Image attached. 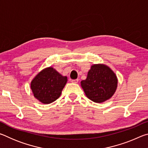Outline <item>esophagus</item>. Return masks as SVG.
I'll use <instances>...</instances> for the list:
<instances>
[{
    "label": "esophagus",
    "mask_w": 148,
    "mask_h": 148,
    "mask_svg": "<svg viewBox=\"0 0 148 148\" xmlns=\"http://www.w3.org/2000/svg\"><path fill=\"white\" fill-rule=\"evenodd\" d=\"M79 81V79H71V82L72 83H75V84H77V82Z\"/></svg>",
    "instance_id": "34e87169"
}]
</instances>
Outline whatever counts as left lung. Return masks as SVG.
<instances>
[{"instance_id": "left-lung-1", "label": "left lung", "mask_w": 148, "mask_h": 148, "mask_svg": "<svg viewBox=\"0 0 148 148\" xmlns=\"http://www.w3.org/2000/svg\"><path fill=\"white\" fill-rule=\"evenodd\" d=\"M117 79L114 72L103 64L92 65L86 79L82 80L81 86L86 96L95 102H104L114 94Z\"/></svg>"}]
</instances>
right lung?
I'll return each mask as SVG.
<instances>
[{
  "mask_svg": "<svg viewBox=\"0 0 148 148\" xmlns=\"http://www.w3.org/2000/svg\"><path fill=\"white\" fill-rule=\"evenodd\" d=\"M67 77L51 67L43 70L32 79L31 87L35 98L44 104H50L59 98Z\"/></svg>",
  "mask_w": 148,
  "mask_h": 148,
  "instance_id": "1",
  "label": "right lung"
}]
</instances>
